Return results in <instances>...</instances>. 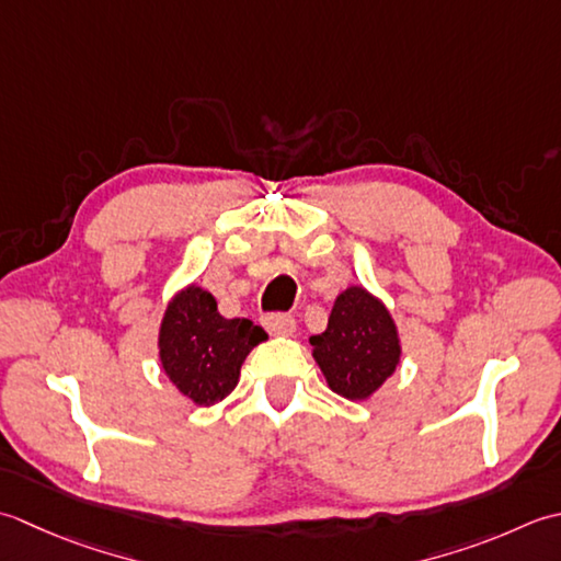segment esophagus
<instances>
[{"label":"esophagus","instance_id":"34e87169","mask_svg":"<svg viewBox=\"0 0 561 561\" xmlns=\"http://www.w3.org/2000/svg\"><path fill=\"white\" fill-rule=\"evenodd\" d=\"M264 327L271 331V334H293L295 331V319L285 312H271L264 317Z\"/></svg>","mask_w":561,"mask_h":561}]
</instances>
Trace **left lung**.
Listing matches in <instances>:
<instances>
[{
    "label": "left lung",
    "instance_id": "obj_1",
    "mask_svg": "<svg viewBox=\"0 0 561 561\" xmlns=\"http://www.w3.org/2000/svg\"><path fill=\"white\" fill-rule=\"evenodd\" d=\"M310 344L329 387L346 399L370 397L394 373L402 353L390 312L363 288L336 297L327 331Z\"/></svg>",
    "mask_w": 561,
    "mask_h": 561
}]
</instances>
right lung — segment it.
Instances as JSON below:
<instances>
[{
  "mask_svg": "<svg viewBox=\"0 0 561 561\" xmlns=\"http://www.w3.org/2000/svg\"><path fill=\"white\" fill-rule=\"evenodd\" d=\"M264 339V329L249 319H225L215 297L191 285L167 307L159 358L181 392L208 407L234 390L249 351Z\"/></svg>",
  "mask_w": 561,
  "mask_h": 561,
  "instance_id": "right-lung-1",
  "label": "right lung"
}]
</instances>
